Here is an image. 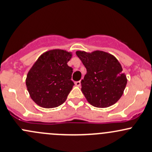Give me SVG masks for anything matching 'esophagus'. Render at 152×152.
<instances>
[{
    "label": "esophagus",
    "mask_w": 152,
    "mask_h": 152,
    "mask_svg": "<svg viewBox=\"0 0 152 152\" xmlns=\"http://www.w3.org/2000/svg\"><path fill=\"white\" fill-rule=\"evenodd\" d=\"M75 86H77V87H80L81 82H80V81H77V82L75 83Z\"/></svg>",
    "instance_id": "1"
}]
</instances>
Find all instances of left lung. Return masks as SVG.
Listing matches in <instances>:
<instances>
[{
    "label": "left lung",
    "instance_id": "left-lung-1",
    "mask_svg": "<svg viewBox=\"0 0 152 152\" xmlns=\"http://www.w3.org/2000/svg\"><path fill=\"white\" fill-rule=\"evenodd\" d=\"M76 54L87 70L81 81V91L89 104L98 108L115 104L123 94L128 81L118 60L102 50H77Z\"/></svg>",
    "mask_w": 152,
    "mask_h": 152
}]
</instances>
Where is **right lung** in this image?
Instances as JSON below:
<instances>
[{
	"mask_svg": "<svg viewBox=\"0 0 152 152\" xmlns=\"http://www.w3.org/2000/svg\"><path fill=\"white\" fill-rule=\"evenodd\" d=\"M71 52L53 49L40 55L27 73L26 86L31 99L38 106L50 109L66 101L72 89V68L67 65Z\"/></svg>",
	"mask_w": 152,
	"mask_h": 152,
	"instance_id": "obj_1",
	"label": "right lung"
}]
</instances>
